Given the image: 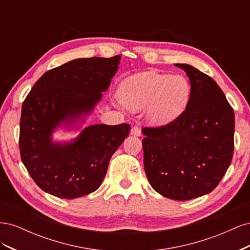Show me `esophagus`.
Returning <instances> with one entry per match:
<instances>
[{"label": "esophagus", "instance_id": "1", "mask_svg": "<svg viewBox=\"0 0 250 250\" xmlns=\"http://www.w3.org/2000/svg\"><path fill=\"white\" fill-rule=\"evenodd\" d=\"M130 133H131L132 135H135V137H140V135L142 134L141 128H140V127H138V126H134V127H132V128H131V130H130Z\"/></svg>", "mask_w": 250, "mask_h": 250}]
</instances>
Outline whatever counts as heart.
Wrapping results in <instances>:
<instances>
[{
  "label": "heart",
  "mask_w": 250,
  "mask_h": 250,
  "mask_svg": "<svg viewBox=\"0 0 250 250\" xmlns=\"http://www.w3.org/2000/svg\"><path fill=\"white\" fill-rule=\"evenodd\" d=\"M119 94L127 108L139 110L147 107L150 122L167 124L183 112L190 86L183 76L145 72L125 79Z\"/></svg>",
  "instance_id": "1"
}]
</instances>
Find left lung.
I'll list each match as a JSON object with an SVG mask.
<instances>
[{
    "instance_id": "1",
    "label": "left lung",
    "mask_w": 250,
    "mask_h": 250,
    "mask_svg": "<svg viewBox=\"0 0 250 250\" xmlns=\"http://www.w3.org/2000/svg\"><path fill=\"white\" fill-rule=\"evenodd\" d=\"M191 82L186 109L172 122L143 127L144 169L156 192L174 200L208 194L220 183L233 154L234 113L213 78L176 63Z\"/></svg>"
}]
</instances>
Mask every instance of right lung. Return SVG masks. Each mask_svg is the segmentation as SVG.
Returning <instances> with one entry per match:
<instances>
[{
	"label": "right lung",
	"mask_w": 250,
	"mask_h": 250,
	"mask_svg": "<svg viewBox=\"0 0 250 250\" xmlns=\"http://www.w3.org/2000/svg\"><path fill=\"white\" fill-rule=\"evenodd\" d=\"M120 57L79 58L54 67L26 97L20 122L21 158L42 191L74 199L101 186L130 125H92L69 144L52 143L51 133L62 121L73 122L93 110L108 88Z\"/></svg>",
	"instance_id": "right-lung-1"
}]
</instances>
